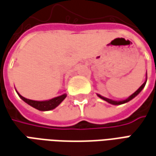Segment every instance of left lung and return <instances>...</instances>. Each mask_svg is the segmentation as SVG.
Segmentation results:
<instances>
[{"label":"left lung","instance_id":"8db88e82","mask_svg":"<svg viewBox=\"0 0 156 156\" xmlns=\"http://www.w3.org/2000/svg\"><path fill=\"white\" fill-rule=\"evenodd\" d=\"M146 82H147V73H146V79H145L144 83L141 85L137 90H136V91L134 92L132 95H131V96H129V97H127L126 99H124V100H120V101H115V100H112V99H108V98H107V97H104V96H101L100 94H96L97 95V96L98 97H100L101 99H102V100L106 101L107 102H108V103H110V104L112 105H121V104H124V103H126V102H128V101H130L131 100H132L133 98H135L139 93H140L142 90H143V89L144 88L145 84H146Z\"/></svg>","mask_w":156,"mask_h":156}]
</instances>
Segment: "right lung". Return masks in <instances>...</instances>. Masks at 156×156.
<instances>
[{"label": "right lung", "instance_id": "right-lung-1", "mask_svg": "<svg viewBox=\"0 0 156 156\" xmlns=\"http://www.w3.org/2000/svg\"><path fill=\"white\" fill-rule=\"evenodd\" d=\"M16 92L18 93V95L20 96L22 100L25 101V103H27L30 106H31L34 108L37 109L39 111H49V110H53L55 109L56 107H58L59 105L64 101V99L66 97V94H62L59 96L54 97L52 99L46 101H34L27 99L24 96H22L20 95L19 92L16 90Z\"/></svg>", "mask_w": 156, "mask_h": 156}]
</instances>
